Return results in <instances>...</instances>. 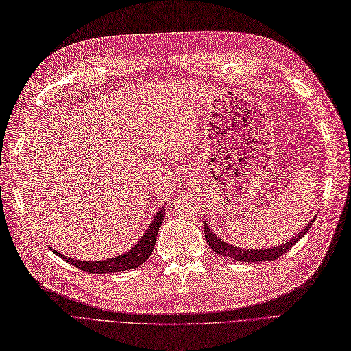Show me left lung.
Returning a JSON list of instances; mask_svg holds the SVG:
<instances>
[{
    "instance_id": "obj_1",
    "label": "left lung",
    "mask_w": 351,
    "mask_h": 351,
    "mask_svg": "<svg viewBox=\"0 0 351 351\" xmlns=\"http://www.w3.org/2000/svg\"><path fill=\"white\" fill-rule=\"evenodd\" d=\"M313 220L308 221V225L305 226L304 230H301L296 237H293L292 240L286 241L285 244H278L271 247V249H241V247H237L234 244H229L223 241V238L217 237L213 230L210 229L208 223H204V234H205V240H207L208 245L213 249V252L226 256V258L240 261V262H267V261H276L280 256H283L286 252H289L292 247L301 240V238L308 232Z\"/></svg>"
}]
</instances>
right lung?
Masks as SVG:
<instances>
[{
  "label": "right lung",
  "mask_w": 351,
  "mask_h": 351,
  "mask_svg": "<svg viewBox=\"0 0 351 351\" xmlns=\"http://www.w3.org/2000/svg\"><path fill=\"white\" fill-rule=\"evenodd\" d=\"M164 216H165V207H162L156 213L155 217H153L152 223L149 225L146 232H144V235L138 241H136V244L132 247V249H130L123 254L116 256V258L104 259V261H80V259L70 258V256H64L56 250L53 252L59 256V258L66 261L70 265H74V267L80 268L84 272H93V274H107V272H121V271L138 268L141 263L147 261L153 249H155L156 235L159 232L162 221H164Z\"/></svg>",
  "instance_id": "obj_1"
}]
</instances>
